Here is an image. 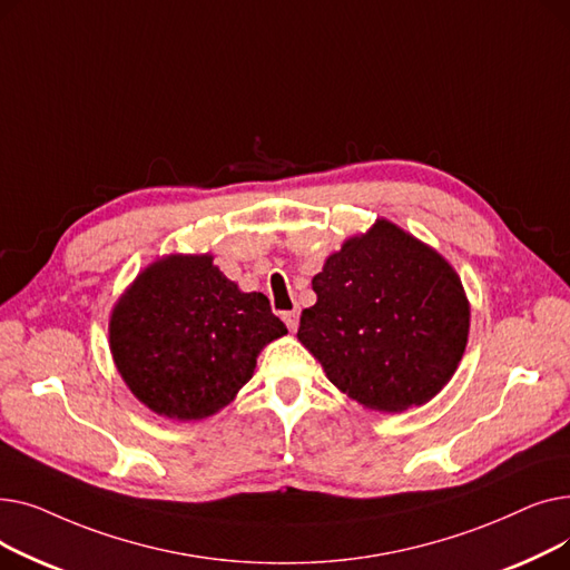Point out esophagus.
I'll return each mask as SVG.
<instances>
[{
	"instance_id": "obj_1",
	"label": "esophagus",
	"mask_w": 570,
	"mask_h": 570,
	"mask_svg": "<svg viewBox=\"0 0 570 570\" xmlns=\"http://www.w3.org/2000/svg\"><path fill=\"white\" fill-rule=\"evenodd\" d=\"M284 323H286V327L291 333H295V327H297V323H301V314L297 312H284Z\"/></svg>"
}]
</instances>
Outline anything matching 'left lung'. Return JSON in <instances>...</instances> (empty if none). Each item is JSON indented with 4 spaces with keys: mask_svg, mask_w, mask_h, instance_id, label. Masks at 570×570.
I'll return each instance as SVG.
<instances>
[{
    "mask_svg": "<svg viewBox=\"0 0 570 570\" xmlns=\"http://www.w3.org/2000/svg\"><path fill=\"white\" fill-rule=\"evenodd\" d=\"M312 288L297 340L351 400L397 413L453 379L469 301L453 265L421 239L379 219L327 256Z\"/></svg>",
    "mask_w": 570,
    "mask_h": 570,
    "instance_id": "left-lung-1",
    "label": "left lung"
}]
</instances>
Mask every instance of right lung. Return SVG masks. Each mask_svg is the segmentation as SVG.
<instances>
[{
    "label": "right lung",
    "instance_id": "add662e5",
    "mask_svg": "<svg viewBox=\"0 0 570 570\" xmlns=\"http://www.w3.org/2000/svg\"><path fill=\"white\" fill-rule=\"evenodd\" d=\"M110 353L129 391L173 421H200L235 400L265 344L286 335L263 293H243L213 256L147 265L110 314Z\"/></svg>",
    "mask_w": 570,
    "mask_h": 570
}]
</instances>
